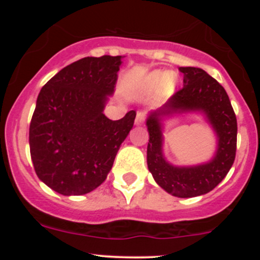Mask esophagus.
<instances>
[{
	"label": "esophagus",
	"mask_w": 260,
	"mask_h": 260,
	"mask_svg": "<svg viewBox=\"0 0 260 260\" xmlns=\"http://www.w3.org/2000/svg\"><path fill=\"white\" fill-rule=\"evenodd\" d=\"M145 118H147V113H145L144 111L137 112V116H136V124H137V126H140V124L144 123Z\"/></svg>",
	"instance_id": "1"
}]
</instances>
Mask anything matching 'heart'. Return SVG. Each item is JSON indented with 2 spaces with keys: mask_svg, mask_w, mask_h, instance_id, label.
<instances>
[{
  "mask_svg": "<svg viewBox=\"0 0 260 260\" xmlns=\"http://www.w3.org/2000/svg\"><path fill=\"white\" fill-rule=\"evenodd\" d=\"M176 84V77L172 73H154L149 77L147 80V86L148 90H153V89L160 88L164 91H170L174 88Z\"/></svg>",
  "mask_w": 260,
  "mask_h": 260,
  "instance_id": "obj_1",
  "label": "heart"
}]
</instances>
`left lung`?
Listing matches in <instances>:
<instances>
[{
	"instance_id": "obj_1",
	"label": "left lung",
	"mask_w": 260,
	"mask_h": 260,
	"mask_svg": "<svg viewBox=\"0 0 260 260\" xmlns=\"http://www.w3.org/2000/svg\"><path fill=\"white\" fill-rule=\"evenodd\" d=\"M180 72L183 74V88L147 120V161L149 171L161 188L175 197L192 198L213 190L231 169L237 147V120L228 92L216 79L202 68L180 67ZM189 111H201L207 116L217 133L218 150L207 164L178 168L162 155L160 117Z\"/></svg>"
}]
</instances>
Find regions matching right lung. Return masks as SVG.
<instances>
[{"label":"right lung","mask_w":260,"mask_h":260,"mask_svg":"<svg viewBox=\"0 0 260 260\" xmlns=\"http://www.w3.org/2000/svg\"><path fill=\"white\" fill-rule=\"evenodd\" d=\"M122 58L78 59L39 92L29 127L30 156L38 177L59 194L82 196L99 187L132 129L133 110L117 121L104 113Z\"/></svg>","instance_id":"obj_1"}]
</instances>
